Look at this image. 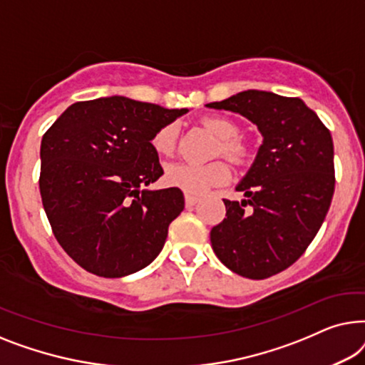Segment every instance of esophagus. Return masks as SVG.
I'll use <instances>...</instances> for the list:
<instances>
[{"label":"esophagus","instance_id":"obj_1","mask_svg":"<svg viewBox=\"0 0 365 365\" xmlns=\"http://www.w3.org/2000/svg\"><path fill=\"white\" fill-rule=\"evenodd\" d=\"M198 203V198L193 197V195H185V205L187 207H193V205Z\"/></svg>","mask_w":365,"mask_h":365}]
</instances>
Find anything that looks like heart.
Segmentation results:
<instances>
[{
  "label": "heart",
  "instance_id": "obj_1",
  "mask_svg": "<svg viewBox=\"0 0 365 365\" xmlns=\"http://www.w3.org/2000/svg\"><path fill=\"white\" fill-rule=\"evenodd\" d=\"M202 124L220 138L217 145V155L223 153L235 163H243L248 157V148L238 138L240 129L235 122L225 117H205ZM178 137V127L175 124L163 125L152 137V147L158 155H170L175 150ZM230 167L225 160H213L210 163H187L177 162L167 167L165 182L170 187L182 190L187 195L207 193L210 188L218 187L228 182Z\"/></svg>",
  "mask_w": 365,
  "mask_h": 365
}]
</instances>
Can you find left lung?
I'll use <instances>...</instances> for the list:
<instances>
[{"mask_svg": "<svg viewBox=\"0 0 365 365\" xmlns=\"http://www.w3.org/2000/svg\"><path fill=\"white\" fill-rule=\"evenodd\" d=\"M207 107L246 117L263 135L253 165L236 185L246 198L223 200L227 218L210 232L212 248L233 273L269 278L304 253L331 207V132L301 99L273 92L243 91Z\"/></svg>", "mask_w": 365, "mask_h": 365, "instance_id": "8db88e82", "label": "left lung"}]
</instances>
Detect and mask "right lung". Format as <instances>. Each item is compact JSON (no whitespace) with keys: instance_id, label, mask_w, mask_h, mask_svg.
Wrapping results in <instances>:
<instances>
[{"instance_id":"add662e5","label":"right lung","mask_w":365,"mask_h":365,"mask_svg":"<svg viewBox=\"0 0 365 365\" xmlns=\"http://www.w3.org/2000/svg\"><path fill=\"white\" fill-rule=\"evenodd\" d=\"M187 109L112 96L76 102L41 140L39 190L53 233L81 268L104 278L157 258L185 200L163 175L152 137Z\"/></svg>"}]
</instances>
